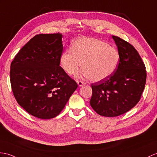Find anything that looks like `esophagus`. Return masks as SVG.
<instances>
[{"label":"esophagus","mask_w":157,"mask_h":157,"mask_svg":"<svg viewBox=\"0 0 157 157\" xmlns=\"http://www.w3.org/2000/svg\"><path fill=\"white\" fill-rule=\"evenodd\" d=\"M77 83H78V86H83V85H85V84H86V83H85L84 82L81 81V80H78V81H77Z\"/></svg>","instance_id":"34e87169"}]
</instances>
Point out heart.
<instances>
[{
	"instance_id": "b5f03b06",
	"label": "heart",
	"mask_w": 157,
	"mask_h": 157,
	"mask_svg": "<svg viewBox=\"0 0 157 157\" xmlns=\"http://www.w3.org/2000/svg\"><path fill=\"white\" fill-rule=\"evenodd\" d=\"M120 53L116 47L95 38L77 39L71 49L60 56V64L68 74H73L81 67L82 73L93 81H101L114 74L120 61Z\"/></svg>"
}]
</instances>
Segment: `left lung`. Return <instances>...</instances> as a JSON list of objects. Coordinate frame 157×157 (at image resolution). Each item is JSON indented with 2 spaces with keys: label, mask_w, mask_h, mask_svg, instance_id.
Listing matches in <instances>:
<instances>
[{
  "label": "left lung",
  "mask_w": 157,
  "mask_h": 157,
  "mask_svg": "<svg viewBox=\"0 0 157 157\" xmlns=\"http://www.w3.org/2000/svg\"><path fill=\"white\" fill-rule=\"evenodd\" d=\"M120 53V61L110 77L92 83L90 103L98 114L114 117L131 110L140 100L144 89L147 71L143 59L134 47L112 35Z\"/></svg>",
  "instance_id": "obj_1"
}]
</instances>
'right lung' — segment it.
Wrapping results in <instances>:
<instances>
[{"mask_svg":"<svg viewBox=\"0 0 157 157\" xmlns=\"http://www.w3.org/2000/svg\"><path fill=\"white\" fill-rule=\"evenodd\" d=\"M62 37L59 33L36 35L10 64L14 98L29 114L39 118L59 115L78 86L59 66Z\"/></svg>","mask_w":157,"mask_h":157,"instance_id":"add662e5","label":"right lung"}]
</instances>
